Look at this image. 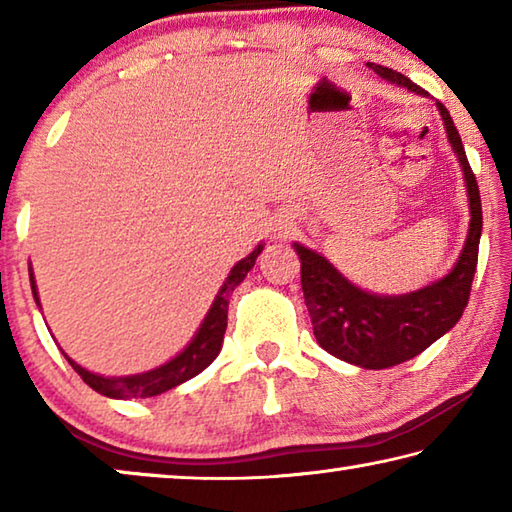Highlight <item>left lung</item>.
I'll list each match as a JSON object with an SVG mask.
<instances>
[{
	"label": "left lung",
	"instance_id": "8db88e82",
	"mask_svg": "<svg viewBox=\"0 0 512 512\" xmlns=\"http://www.w3.org/2000/svg\"><path fill=\"white\" fill-rule=\"evenodd\" d=\"M368 67L397 88L429 97L420 85L395 69L377 63H368ZM436 108L443 117L452 151L461 162L470 205L467 237L452 271L418 291L381 296L357 287L327 257L293 241L300 257V284L316 341L320 348L352 366L381 370L418 357L461 320L470 298L483 228L481 196L452 115L440 101H436Z\"/></svg>",
	"mask_w": 512,
	"mask_h": 512
}]
</instances>
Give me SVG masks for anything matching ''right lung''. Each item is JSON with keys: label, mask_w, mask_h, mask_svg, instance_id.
I'll use <instances>...</instances> for the list:
<instances>
[{"label": "right lung", "mask_w": 512, "mask_h": 512, "mask_svg": "<svg viewBox=\"0 0 512 512\" xmlns=\"http://www.w3.org/2000/svg\"><path fill=\"white\" fill-rule=\"evenodd\" d=\"M264 250V244H257L253 253L246 255L244 259L232 266L230 275L225 277L223 287L216 293V298L212 302V307L207 309V314L203 318L201 327L196 329V334L192 336L183 350H180L176 357L169 359L162 366L146 370V372H137V375H126V377H103L97 375V372L85 370L79 366L74 359H69L65 354V359L69 361L76 372H79L81 379L88 384L92 391H97L101 395L110 397V400H137V397H155L160 393H167L171 388H176L180 384H185L187 379H192L196 375L210 366V363L219 357L221 345H223V334L225 327H228V305H230V296L244 277L248 275L250 268L255 266L259 253ZM29 280H31V291L33 298H36V305L40 307V296H38V287H36V277H33V268L29 266Z\"/></svg>", "instance_id": "1"}]
</instances>
